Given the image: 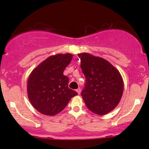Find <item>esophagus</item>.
<instances>
[{
  "instance_id": "obj_1",
  "label": "esophagus",
  "mask_w": 149,
  "mask_h": 149,
  "mask_svg": "<svg viewBox=\"0 0 149 149\" xmlns=\"http://www.w3.org/2000/svg\"><path fill=\"white\" fill-rule=\"evenodd\" d=\"M76 92H77V93L78 94V95H80V88H79L77 89V90H76Z\"/></svg>"
}]
</instances>
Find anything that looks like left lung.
<instances>
[{
    "label": "left lung",
    "mask_w": 149,
    "mask_h": 149,
    "mask_svg": "<svg viewBox=\"0 0 149 149\" xmlns=\"http://www.w3.org/2000/svg\"><path fill=\"white\" fill-rule=\"evenodd\" d=\"M86 78L81 92L85 105L94 113L104 116L113 110L123 96L124 83L118 70L109 61L89 53L78 54Z\"/></svg>",
    "instance_id": "1"
}]
</instances>
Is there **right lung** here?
Listing matches in <instances>:
<instances>
[{"instance_id": "add662e5", "label": "right lung", "mask_w": 149, "mask_h": 149, "mask_svg": "<svg viewBox=\"0 0 149 149\" xmlns=\"http://www.w3.org/2000/svg\"><path fill=\"white\" fill-rule=\"evenodd\" d=\"M72 57L70 53L49 56L30 73L27 95L31 104L40 113L56 115L78 95L68 87L69 79L63 73Z\"/></svg>"}]
</instances>
